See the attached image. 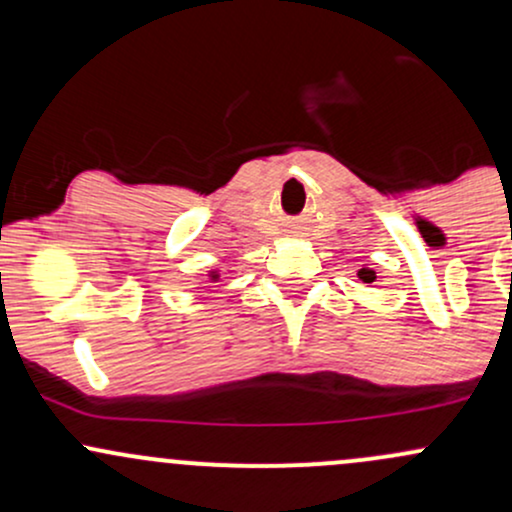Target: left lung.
Listing matches in <instances>:
<instances>
[{"mask_svg":"<svg viewBox=\"0 0 512 512\" xmlns=\"http://www.w3.org/2000/svg\"><path fill=\"white\" fill-rule=\"evenodd\" d=\"M356 276H358V279H361V281H363V284H373V281H375V279H378V276H375V272H373V269H370V267H366V264H363V267H361V269H358V272H356Z\"/></svg>","mask_w":512,"mask_h":512,"instance_id":"8db88e82","label":"left lung"}]
</instances>
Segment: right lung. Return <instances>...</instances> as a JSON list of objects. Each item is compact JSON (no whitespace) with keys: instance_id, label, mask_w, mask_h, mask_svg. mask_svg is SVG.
I'll use <instances>...</instances> for the list:
<instances>
[{"instance_id":"right-lung-1","label":"right lung","mask_w":512,"mask_h":512,"mask_svg":"<svg viewBox=\"0 0 512 512\" xmlns=\"http://www.w3.org/2000/svg\"><path fill=\"white\" fill-rule=\"evenodd\" d=\"M209 276V281H219L221 279V274H219V269H211V272L207 274Z\"/></svg>"}]
</instances>
